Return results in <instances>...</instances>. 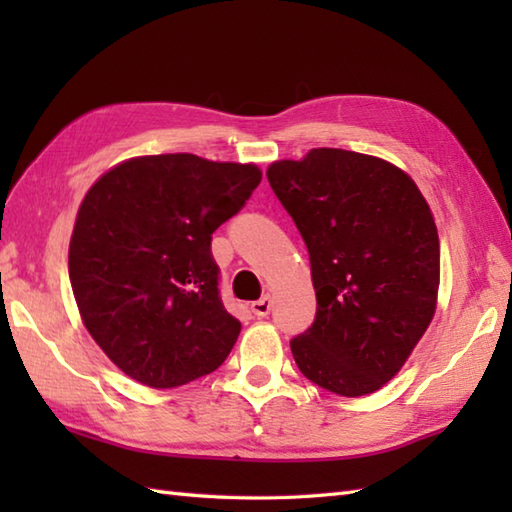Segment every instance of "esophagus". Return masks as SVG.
<instances>
[{
    "mask_svg": "<svg viewBox=\"0 0 512 512\" xmlns=\"http://www.w3.org/2000/svg\"><path fill=\"white\" fill-rule=\"evenodd\" d=\"M250 310H253L255 317H266V314L273 310V297L264 295L259 301H253L250 303Z\"/></svg>",
    "mask_w": 512,
    "mask_h": 512,
    "instance_id": "obj_1",
    "label": "esophagus"
}]
</instances>
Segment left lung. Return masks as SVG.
<instances>
[{
	"mask_svg": "<svg viewBox=\"0 0 512 512\" xmlns=\"http://www.w3.org/2000/svg\"><path fill=\"white\" fill-rule=\"evenodd\" d=\"M266 178L310 255L317 317L290 341L301 374L339 396L394 378L436 314L440 239L409 173L319 147L275 160Z\"/></svg>",
	"mask_w": 512,
	"mask_h": 512,
	"instance_id": "1",
	"label": "left lung"
}]
</instances>
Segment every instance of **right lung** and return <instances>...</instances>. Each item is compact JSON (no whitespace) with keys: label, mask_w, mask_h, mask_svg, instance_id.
<instances>
[{"label":"right lung","mask_w":512,"mask_h":512,"mask_svg":"<svg viewBox=\"0 0 512 512\" xmlns=\"http://www.w3.org/2000/svg\"><path fill=\"white\" fill-rule=\"evenodd\" d=\"M262 182L253 162L138 156L96 180L68 250L81 321L136 383L171 389L215 372L242 330L217 292L211 235Z\"/></svg>","instance_id":"add662e5"}]
</instances>
